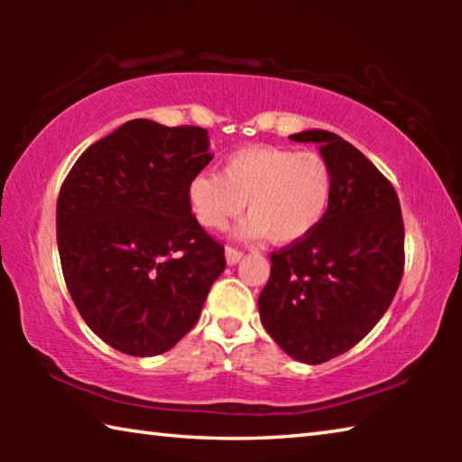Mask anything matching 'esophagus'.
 <instances>
[{"mask_svg": "<svg viewBox=\"0 0 462 462\" xmlns=\"http://www.w3.org/2000/svg\"><path fill=\"white\" fill-rule=\"evenodd\" d=\"M242 250L236 246H226V263L228 264H236L242 259Z\"/></svg>", "mask_w": 462, "mask_h": 462, "instance_id": "1", "label": "esophagus"}]
</instances>
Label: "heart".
Segmentation results:
<instances>
[{
    "label": "heart",
    "instance_id": "b5f03b06",
    "mask_svg": "<svg viewBox=\"0 0 462 462\" xmlns=\"http://www.w3.org/2000/svg\"><path fill=\"white\" fill-rule=\"evenodd\" d=\"M334 193L330 162L318 152L246 146L224 161L220 173H199L187 185L191 214L206 230H224L245 209V238L275 245L308 238L328 214Z\"/></svg>",
    "mask_w": 462,
    "mask_h": 462
}]
</instances>
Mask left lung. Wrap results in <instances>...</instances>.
I'll list each match as a JSON object with an SVG mask.
<instances>
[{"label":"left lung","instance_id":"obj_1","mask_svg":"<svg viewBox=\"0 0 462 462\" xmlns=\"http://www.w3.org/2000/svg\"><path fill=\"white\" fill-rule=\"evenodd\" d=\"M318 143L330 162L334 193L322 224L271 253L259 295L264 330L295 361L319 365L369 334L403 277V217L389 179L334 132L289 136Z\"/></svg>","mask_w":462,"mask_h":462}]
</instances>
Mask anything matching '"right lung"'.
<instances>
[{"label":"right lung","instance_id":"obj_1","mask_svg":"<svg viewBox=\"0 0 462 462\" xmlns=\"http://www.w3.org/2000/svg\"><path fill=\"white\" fill-rule=\"evenodd\" d=\"M209 161L208 130L138 118L91 144L60 187L62 277L85 324L120 353L173 348L226 269L187 201Z\"/></svg>","mask_w":462,"mask_h":462}]
</instances>
